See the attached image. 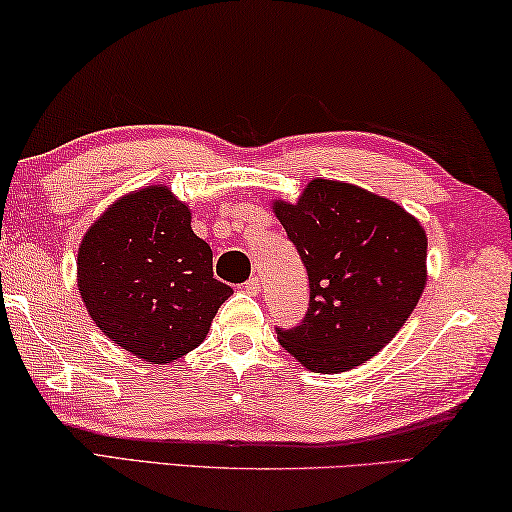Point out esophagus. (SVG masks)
I'll use <instances>...</instances> for the list:
<instances>
[{
    "instance_id": "1",
    "label": "esophagus",
    "mask_w": 512,
    "mask_h": 512,
    "mask_svg": "<svg viewBox=\"0 0 512 512\" xmlns=\"http://www.w3.org/2000/svg\"><path fill=\"white\" fill-rule=\"evenodd\" d=\"M242 288H245L247 292H251V295H256V292L261 290V281H258V276H251V279H247V283Z\"/></svg>"
}]
</instances>
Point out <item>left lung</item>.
Returning a JSON list of instances; mask_svg holds the SVG:
<instances>
[{
	"label": "left lung",
	"mask_w": 512,
	"mask_h": 512,
	"mask_svg": "<svg viewBox=\"0 0 512 512\" xmlns=\"http://www.w3.org/2000/svg\"><path fill=\"white\" fill-rule=\"evenodd\" d=\"M274 215L308 272L311 301L295 329H276L306 370L338 374L395 338L426 286V233L395 201L351 183L313 179Z\"/></svg>",
	"instance_id": "left-lung-1"
}]
</instances>
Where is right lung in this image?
Here are the masks:
<instances>
[{
    "mask_svg": "<svg viewBox=\"0 0 512 512\" xmlns=\"http://www.w3.org/2000/svg\"><path fill=\"white\" fill-rule=\"evenodd\" d=\"M77 283L102 333L154 365L199 347L233 295L213 279V251L167 186H145L106 208L79 245Z\"/></svg>",
    "mask_w": 512,
    "mask_h": 512,
    "instance_id": "add662e5",
    "label": "right lung"
}]
</instances>
